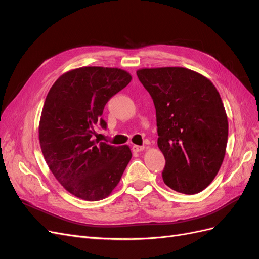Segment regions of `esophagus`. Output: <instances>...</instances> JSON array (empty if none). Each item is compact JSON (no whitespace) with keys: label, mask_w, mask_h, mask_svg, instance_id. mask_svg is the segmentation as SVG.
Returning <instances> with one entry per match:
<instances>
[{"label":"esophagus","mask_w":259,"mask_h":259,"mask_svg":"<svg viewBox=\"0 0 259 259\" xmlns=\"http://www.w3.org/2000/svg\"><path fill=\"white\" fill-rule=\"evenodd\" d=\"M144 150H145L144 146H137V145L133 146V151H134V152H142Z\"/></svg>","instance_id":"1"}]
</instances>
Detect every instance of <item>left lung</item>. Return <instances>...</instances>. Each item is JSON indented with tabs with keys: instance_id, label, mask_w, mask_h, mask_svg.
Instances as JSON below:
<instances>
[{
	"instance_id": "8db88e82",
	"label": "left lung",
	"mask_w": 259,
	"mask_h": 259,
	"mask_svg": "<svg viewBox=\"0 0 259 259\" xmlns=\"http://www.w3.org/2000/svg\"><path fill=\"white\" fill-rule=\"evenodd\" d=\"M156 113L158 147L165 158L163 180L171 189L195 194L213 182L228 140V119L207 77L183 67L137 70Z\"/></svg>"
}]
</instances>
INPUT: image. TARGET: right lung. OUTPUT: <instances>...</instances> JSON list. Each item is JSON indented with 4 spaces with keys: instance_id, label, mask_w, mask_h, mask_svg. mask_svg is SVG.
I'll return each instance as SVG.
<instances>
[{
    "instance_id": "1",
    "label": "right lung",
    "mask_w": 259,
    "mask_h": 259,
    "mask_svg": "<svg viewBox=\"0 0 259 259\" xmlns=\"http://www.w3.org/2000/svg\"><path fill=\"white\" fill-rule=\"evenodd\" d=\"M132 81L119 68L82 67L60 75L46 96L38 140L48 165L60 185L85 201L111 194L132 159L128 146L93 139L95 127H107L108 100Z\"/></svg>"
}]
</instances>
